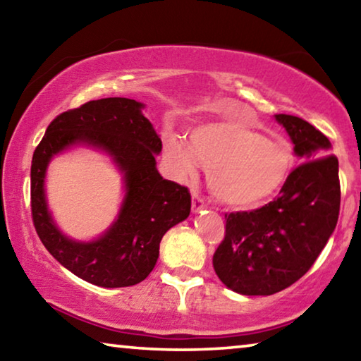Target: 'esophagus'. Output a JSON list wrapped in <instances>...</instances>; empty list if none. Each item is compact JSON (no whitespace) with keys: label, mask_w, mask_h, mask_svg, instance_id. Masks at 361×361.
<instances>
[{"label":"esophagus","mask_w":361,"mask_h":361,"mask_svg":"<svg viewBox=\"0 0 361 361\" xmlns=\"http://www.w3.org/2000/svg\"><path fill=\"white\" fill-rule=\"evenodd\" d=\"M205 207H207V204L204 202V199L200 197V195H197V194H192V210L197 213L200 210H204Z\"/></svg>","instance_id":"34e87169"}]
</instances>
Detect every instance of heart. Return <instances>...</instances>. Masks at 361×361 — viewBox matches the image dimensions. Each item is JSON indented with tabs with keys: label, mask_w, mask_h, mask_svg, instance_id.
<instances>
[{
	"label": "heart",
	"mask_w": 361,
	"mask_h": 361,
	"mask_svg": "<svg viewBox=\"0 0 361 361\" xmlns=\"http://www.w3.org/2000/svg\"><path fill=\"white\" fill-rule=\"evenodd\" d=\"M166 151L183 178H194L200 164L209 172L212 194L240 210L267 204L286 185L295 164L288 145L229 119L197 126L189 145L172 137Z\"/></svg>",
	"instance_id": "b5f03b06"
}]
</instances>
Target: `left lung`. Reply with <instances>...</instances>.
Listing matches in <instances>:
<instances>
[{
	"label": "left lung",
	"instance_id": "1",
	"mask_svg": "<svg viewBox=\"0 0 361 361\" xmlns=\"http://www.w3.org/2000/svg\"><path fill=\"white\" fill-rule=\"evenodd\" d=\"M274 118L285 127L302 164L276 200L226 215L224 240L213 255L219 280L247 296L274 295L301 279L325 248L339 216V162L329 154V140L296 116Z\"/></svg>",
	"mask_w": 361,
	"mask_h": 361
}]
</instances>
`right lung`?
Returning a JSON list of instances; mask_svg holds the SVG:
<instances>
[{
	"label": "right lung",
	"mask_w": 361,
	"mask_h": 361,
	"mask_svg": "<svg viewBox=\"0 0 361 361\" xmlns=\"http://www.w3.org/2000/svg\"><path fill=\"white\" fill-rule=\"evenodd\" d=\"M143 108V103L121 97L84 103L49 124L33 154L32 216L42 245L75 276L103 288L143 282L156 266L164 234L191 212L188 188L159 173L156 156L162 142ZM78 145L111 157L125 188L118 216L102 236L87 243L58 229L44 186L51 159Z\"/></svg>",
	"instance_id": "1"
}]
</instances>
